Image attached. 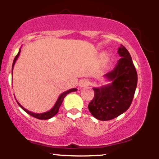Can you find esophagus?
I'll return each mask as SVG.
<instances>
[{
  "label": "esophagus",
  "mask_w": 159,
  "mask_h": 159,
  "mask_svg": "<svg viewBox=\"0 0 159 159\" xmlns=\"http://www.w3.org/2000/svg\"><path fill=\"white\" fill-rule=\"evenodd\" d=\"M89 84H90V82H89L88 80H87V79L81 80V81H79V87H87V86H88Z\"/></svg>",
  "instance_id": "1"
}]
</instances>
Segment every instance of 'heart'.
I'll use <instances>...</instances> for the list:
<instances>
[{"label":"heart","instance_id":"heart-1","mask_svg":"<svg viewBox=\"0 0 159 159\" xmlns=\"http://www.w3.org/2000/svg\"><path fill=\"white\" fill-rule=\"evenodd\" d=\"M102 61L105 63H106L107 61H108V57H107V56L105 54H102Z\"/></svg>","mask_w":159,"mask_h":159}]
</instances>
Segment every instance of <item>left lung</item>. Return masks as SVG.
Returning a JSON list of instances; mask_svg holds the SVG:
<instances>
[{"mask_svg": "<svg viewBox=\"0 0 159 159\" xmlns=\"http://www.w3.org/2000/svg\"><path fill=\"white\" fill-rule=\"evenodd\" d=\"M120 59L104 78L110 83L93 87L94 98L89 103L90 114L97 120L106 121L125 112L134 98L138 74L129 52L123 45L118 48Z\"/></svg>", "mask_w": 159, "mask_h": 159, "instance_id": "obj_1", "label": "left lung"}]
</instances>
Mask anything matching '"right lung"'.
Listing matches in <instances>:
<instances>
[{
    "instance_id": "1",
    "label": "right lung",
    "mask_w": 159,
    "mask_h": 159,
    "mask_svg": "<svg viewBox=\"0 0 159 159\" xmlns=\"http://www.w3.org/2000/svg\"><path fill=\"white\" fill-rule=\"evenodd\" d=\"M20 52H21V48L19 49V53H18L17 55L16 56L15 59H14L13 61V63H12V70H13V67H14V65H15L16 61H17L18 57H19V54H20ZM75 91H77V89L76 88H72V89H70V90H67V91H65V92H63V93H61L60 95V96L58 97L56 103L54 104V107H52L51 110H49L48 111H46V112H44V113H41V114H37V113H34V112H31V111L27 110L26 108H25L22 105L20 104L19 102L16 100V102H17V103L19 104V105L20 107H21V108L23 109L24 111H25V112L27 113L29 115H30V116H34V117L35 118H37V119L39 120H48V119H51V118L53 117L54 116H55V115L57 114L58 113V111H59V108L60 107H61V105H62V102H63V99H64V98L66 97V95H68L69 93H70L72 92H75Z\"/></svg>"
}]
</instances>
